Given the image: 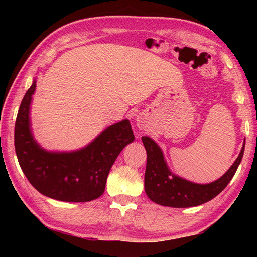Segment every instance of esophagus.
Listing matches in <instances>:
<instances>
[{
	"label": "esophagus",
	"instance_id": "1",
	"mask_svg": "<svg viewBox=\"0 0 257 257\" xmlns=\"http://www.w3.org/2000/svg\"><path fill=\"white\" fill-rule=\"evenodd\" d=\"M137 125H138V128H139V129H143V128H145V121H143V120H138Z\"/></svg>",
	"mask_w": 257,
	"mask_h": 257
}]
</instances>
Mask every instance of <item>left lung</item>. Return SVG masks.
Instances as JSON below:
<instances>
[{
	"label": "left lung",
	"mask_w": 257,
	"mask_h": 257,
	"mask_svg": "<svg viewBox=\"0 0 257 257\" xmlns=\"http://www.w3.org/2000/svg\"><path fill=\"white\" fill-rule=\"evenodd\" d=\"M147 150L145 190L148 198L163 206L190 207L203 204L215 198L226 188L235 174L244 155V146L239 156L224 176L209 184H198L174 176L163 159L162 151L154 140L143 137Z\"/></svg>",
	"instance_id": "left-lung-1"
}]
</instances>
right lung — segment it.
<instances>
[{
	"instance_id": "obj_1",
	"label": "right lung",
	"mask_w": 257,
	"mask_h": 257,
	"mask_svg": "<svg viewBox=\"0 0 257 257\" xmlns=\"http://www.w3.org/2000/svg\"><path fill=\"white\" fill-rule=\"evenodd\" d=\"M36 81L21 102L14 145L25 177L38 192L65 202H88L103 193L108 173L135 136L129 120L114 123L85 148L74 152H48L36 144L30 128V103Z\"/></svg>"
}]
</instances>
